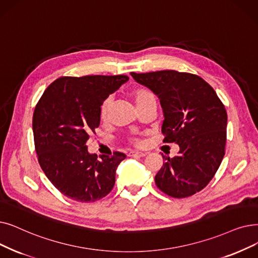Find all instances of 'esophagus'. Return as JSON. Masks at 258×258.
I'll use <instances>...</instances> for the list:
<instances>
[{
	"label": "esophagus",
	"instance_id": "34e87169",
	"mask_svg": "<svg viewBox=\"0 0 258 258\" xmlns=\"http://www.w3.org/2000/svg\"><path fill=\"white\" fill-rule=\"evenodd\" d=\"M145 155V153H143V152H137V151H132L131 153H130V156H132V157H144Z\"/></svg>",
	"mask_w": 258,
	"mask_h": 258
}]
</instances>
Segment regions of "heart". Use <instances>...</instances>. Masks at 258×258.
I'll use <instances>...</instances> for the list:
<instances>
[{
  "label": "heart",
  "instance_id": "1",
  "mask_svg": "<svg viewBox=\"0 0 258 258\" xmlns=\"http://www.w3.org/2000/svg\"><path fill=\"white\" fill-rule=\"evenodd\" d=\"M133 98H134V101H135V103L138 107L152 101V100H156L155 95L150 91L149 88H145V87H139V88L135 89V91L133 92ZM110 102H111V97L109 96L104 100L101 104V108H100V115H101L102 119H105L107 117ZM131 140L134 143H139V140L136 138H132Z\"/></svg>",
  "mask_w": 258,
  "mask_h": 258
}]
</instances>
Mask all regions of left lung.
<instances>
[{
	"instance_id": "left-lung-1",
	"label": "left lung",
	"mask_w": 258,
	"mask_h": 258,
	"mask_svg": "<svg viewBox=\"0 0 258 258\" xmlns=\"http://www.w3.org/2000/svg\"><path fill=\"white\" fill-rule=\"evenodd\" d=\"M131 75L158 96L164 115L163 142L177 143L180 149L173 158L162 155L156 185L174 198L194 195L212 180L225 156V105L214 88L197 75L176 71Z\"/></svg>"
}]
</instances>
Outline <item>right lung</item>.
<instances>
[{"label": "right lung", "instance_id": "1", "mask_svg": "<svg viewBox=\"0 0 258 258\" xmlns=\"http://www.w3.org/2000/svg\"><path fill=\"white\" fill-rule=\"evenodd\" d=\"M128 80L125 75L61 77L43 93L32 117L41 169L55 188L80 203L105 197L125 154H89L87 141L100 125L104 100Z\"/></svg>", "mask_w": 258, "mask_h": 258}]
</instances>
